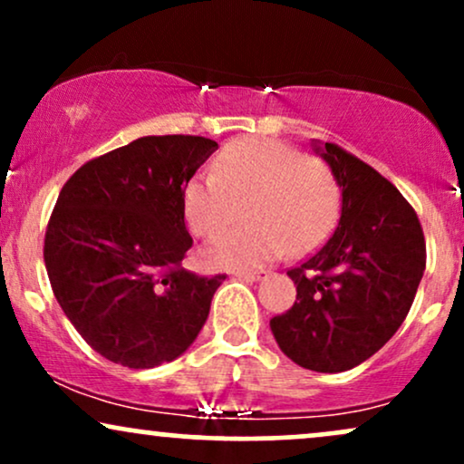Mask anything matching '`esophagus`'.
Instances as JSON below:
<instances>
[{
    "mask_svg": "<svg viewBox=\"0 0 464 464\" xmlns=\"http://www.w3.org/2000/svg\"><path fill=\"white\" fill-rule=\"evenodd\" d=\"M268 275H270L268 270H239V273H236L237 279H244V281H262Z\"/></svg>",
    "mask_w": 464,
    "mask_h": 464,
    "instance_id": "1",
    "label": "esophagus"
}]
</instances>
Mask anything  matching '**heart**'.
<instances>
[{"label":"heart","mask_w":464,"mask_h":464,"mask_svg":"<svg viewBox=\"0 0 464 464\" xmlns=\"http://www.w3.org/2000/svg\"><path fill=\"white\" fill-rule=\"evenodd\" d=\"M246 207L248 225L222 233L202 248L214 270L257 268L279 257L310 253L327 239L340 216V188L329 165L268 137L228 143L216 174L191 179L183 209L196 236L231 227Z\"/></svg>","instance_id":"heart-1"}]
</instances>
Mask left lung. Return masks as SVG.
Wrapping results in <instances>:
<instances>
[{
  "mask_svg": "<svg viewBox=\"0 0 464 464\" xmlns=\"http://www.w3.org/2000/svg\"><path fill=\"white\" fill-rule=\"evenodd\" d=\"M312 148L338 180V228L307 262L287 270L296 301L270 329L303 369L343 372L401 327L425 270V239L391 180L335 143L314 140Z\"/></svg>",
  "mask_w": 464,
  "mask_h": 464,
  "instance_id": "8db88e82",
  "label": "left lung"
}]
</instances>
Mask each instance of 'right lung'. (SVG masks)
Listing matches in <instances>:
<instances>
[{
    "label": "right lung",
    "mask_w": 464,
    "mask_h": 464,
    "mask_svg": "<svg viewBox=\"0 0 464 464\" xmlns=\"http://www.w3.org/2000/svg\"><path fill=\"white\" fill-rule=\"evenodd\" d=\"M216 150L205 137H140L84 163L58 194L47 276L69 323L102 358L154 369L200 334L225 275L180 268L191 248L183 191Z\"/></svg>",
    "instance_id": "obj_1"
}]
</instances>
